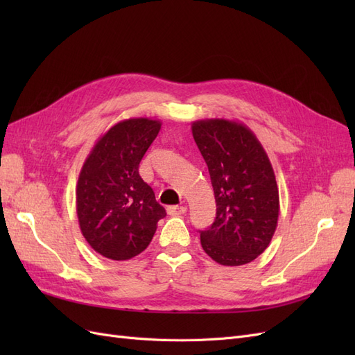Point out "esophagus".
Wrapping results in <instances>:
<instances>
[{"instance_id":"34e87169","label":"esophagus","mask_w":355,"mask_h":355,"mask_svg":"<svg viewBox=\"0 0 355 355\" xmlns=\"http://www.w3.org/2000/svg\"><path fill=\"white\" fill-rule=\"evenodd\" d=\"M167 213L171 214V216H179V214L187 213V207L185 206H168Z\"/></svg>"}]
</instances>
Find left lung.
Masks as SVG:
<instances>
[{
	"label": "left lung",
	"mask_w": 355,
	"mask_h": 355,
	"mask_svg": "<svg viewBox=\"0 0 355 355\" xmlns=\"http://www.w3.org/2000/svg\"><path fill=\"white\" fill-rule=\"evenodd\" d=\"M216 200V219L200 231L214 262L239 266L254 261L271 243L280 198L271 161L254 133L241 123L211 118L192 123Z\"/></svg>",
	"instance_id": "left-lung-1"
}]
</instances>
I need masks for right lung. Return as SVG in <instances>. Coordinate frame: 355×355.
Listing matches in <instances>:
<instances>
[{
	"label": "right lung",
	"instance_id": "add662e5",
	"mask_svg": "<svg viewBox=\"0 0 355 355\" xmlns=\"http://www.w3.org/2000/svg\"><path fill=\"white\" fill-rule=\"evenodd\" d=\"M161 123L128 118L106 132L85 158L77 184L80 228L94 252L127 261L151 243L166 210L139 176V164Z\"/></svg>",
	"mask_w": 355,
	"mask_h": 355
}]
</instances>
